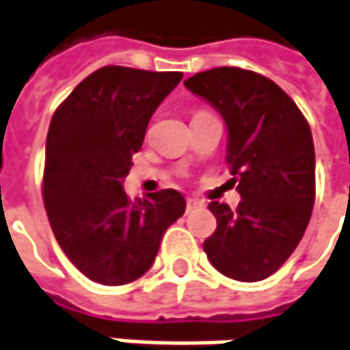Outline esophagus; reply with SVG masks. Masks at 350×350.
<instances>
[{
  "label": "esophagus",
  "instance_id": "esophagus-1",
  "mask_svg": "<svg viewBox=\"0 0 350 350\" xmlns=\"http://www.w3.org/2000/svg\"><path fill=\"white\" fill-rule=\"evenodd\" d=\"M198 206H202V202H200V200H194V198H188V202H186V210H188V212H192V210H196Z\"/></svg>",
  "mask_w": 350,
  "mask_h": 350
}]
</instances>
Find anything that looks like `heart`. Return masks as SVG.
Instances as JSON below:
<instances>
[{
	"instance_id": "obj_1",
	"label": "heart",
	"mask_w": 350,
	"mask_h": 350,
	"mask_svg": "<svg viewBox=\"0 0 350 350\" xmlns=\"http://www.w3.org/2000/svg\"><path fill=\"white\" fill-rule=\"evenodd\" d=\"M200 113H202V111H200Z\"/></svg>"
}]
</instances>
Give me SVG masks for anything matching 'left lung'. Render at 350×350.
<instances>
[{"label": "left lung", "mask_w": 350, "mask_h": 350, "mask_svg": "<svg viewBox=\"0 0 350 350\" xmlns=\"http://www.w3.org/2000/svg\"><path fill=\"white\" fill-rule=\"evenodd\" d=\"M228 126V164L241 202H212L217 228L204 241L226 278L261 281L295 252L315 204V146L297 105L254 71L217 67L184 81Z\"/></svg>", "instance_id": "8db88e82"}]
</instances>
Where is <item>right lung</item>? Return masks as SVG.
<instances>
[{"label":"right lung","instance_id":"add662e5","mask_svg":"<svg viewBox=\"0 0 350 350\" xmlns=\"http://www.w3.org/2000/svg\"><path fill=\"white\" fill-rule=\"evenodd\" d=\"M182 72L103 67L55 111L47 133L43 202L65 256L89 279L124 285L154 263L164 232L186 210L160 190L131 200L122 182L158 105Z\"/></svg>","mask_w":350,"mask_h":350}]
</instances>
